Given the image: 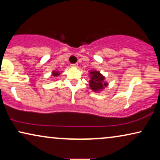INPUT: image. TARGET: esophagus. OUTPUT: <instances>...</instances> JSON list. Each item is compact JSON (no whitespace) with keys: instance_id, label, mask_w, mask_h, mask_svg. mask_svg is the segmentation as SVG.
<instances>
[{"instance_id":"esophagus-1","label":"esophagus","mask_w":160,"mask_h":160,"mask_svg":"<svg viewBox=\"0 0 160 160\" xmlns=\"http://www.w3.org/2000/svg\"><path fill=\"white\" fill-rule=\"evenodd\" d=\"M78 65V63H74V64H71V66L74 67V68H77Z\"/></svg>"}]
</instances>
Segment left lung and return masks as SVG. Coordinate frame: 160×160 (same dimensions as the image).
Masks as SVG:
<instances>
[{"label": "left lung", "mask_w": 160, "mask_h": 160, "mask_svg": "<svg viewBox=\"0 0 160 160\" xmlns=\"http://www.w3.org/2000/svg\"><path fill=\"white\" fill-rule=\"evenodd\" d=\"M90 80H89V87L95 92H99L108 86L106 82H104L105 77L98 71H91L89 72Z\"/></svg>", "instance_id": "obj_1"}]
</instances>
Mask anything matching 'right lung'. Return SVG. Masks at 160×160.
Listing matches in <instances>:
<instances>
[{
	"instance_id": "add662e5",
	"label": "right lung",
	"mask_w": 160,
	"mask_h": 160,
	"mask_svg": "<svg viewBox=\"0 0 160 160\" xmlns=\"http://www.w3.org/2000/svg\"><path fill=\"white\" fill-rule=\"evenodd\" d=\"M60 75V73L58 71H53L52 72V76H58Z\"/></svg>"
}]
</instances>
